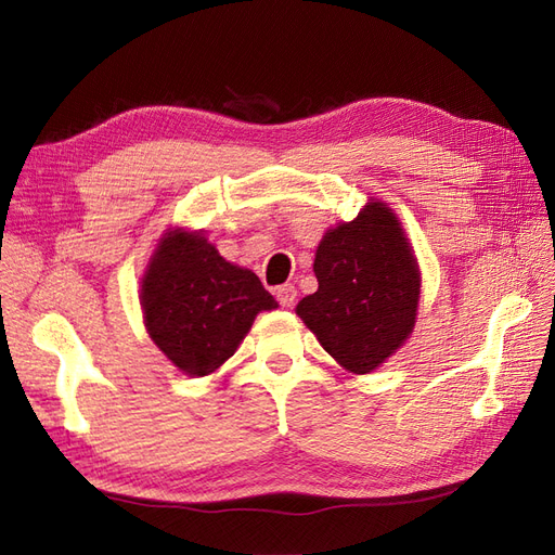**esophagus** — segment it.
Listing matches in <instances>:
<instances>
[{"mask_svg":"<svg viewBox=\"0 0 555 555\" xmlns=\"http://www.w3.org/2000/svg\"><path fill=\"white\" fill-rule=\"evenodd\" d=\"M296 294H298V292H296L294 284H282V287L275 289V296H278V300H280V306H284V308L294 306Z\"/></svg>","mask_w":555,"mask_h":555,"instance_id":"obj_1","label":"esophagus"}]
</instances>
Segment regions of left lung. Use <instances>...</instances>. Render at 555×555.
I'll return each mask as SVG.
<instances>
[{
	"instance_id": "left-lung-1",
	"label": "left lung",
	"mask_w": 555,
	"mask_h": 555,
	"mask_svg": "<svg viewBox=\"0 0 555 555\" xmlns=\"http://www.w3.org/2000/svg\"><path fill=\"white\" fill-rule=\"evenodd\" d=\"M319 287L296 314L345 371L367 375L414 328L422 273L393 210L371 198L328 229L314 255Z\"/></svg>"
}]
</instances>
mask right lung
Wrapping results in <instances>:
<instances>
[{
    "label": "right lung",
    "mask_w": 555,
    "mask_h": 555,
    "mask_svg": "<svg viewBox=\"0 0 555 555\" xmlns=\"http://www.w3.org/2000/svg\"><path fill=\"white\" fill-rule=\"evenodd\" d=\"M145 328L192 377L215 373L275 298L247 268L233 266L201 231H169L141 282Z\"/></svg>",
    "instance_id": "right-lung-1"
}]
</instances>
